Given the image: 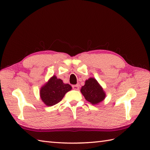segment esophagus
<instances>
[{"instance_id":"esophagus-1","label":"esophagus","mask_w":150,"mask_h":150,"mask_svg":"<svg viewBox=\"0 0 150 150\" xmlns=\"http://www.w3.org/2000/svg\"><path fill=\"white\" fill-rule=\"evenodd\" d=\"M72 88L73 89V90H79V86L78 84L73 85V86H72Z\"/></svg>"}]
</instances>
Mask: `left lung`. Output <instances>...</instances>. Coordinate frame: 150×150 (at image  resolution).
Instances as JSON below:
<instances>
[{
	"label": "left lung",
	"mask_w": 150,
	"mask_h": 150,
	"mask_svg": "<svg viewBox=\"0 0 150 150\" xmlns=\"http://www.w3.org/2000/svg\"><path fill=\"white\" fill-rule=\"evenodd\" d=\"M81 91L86 100L92 104L99 103L106 96L103 88L93 78H90L86 81L85 85L82 87Z\"/></svg>",
	"instance_id": "left-lung-1"
}]
</instances>
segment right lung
<instances>
[{
    "instance_id": "add662e5",
    "label": "right lung",
    "mask_w": 150,
    "mask_h": 150,
    "mask_svg": "<svg viewBox=\"0 0 150 150\" xmlns=\"http://www.w3.org/2000/svg\"><path fill=\"white\" fill-rule=\"evenodd\" d=\"M71 90V86L69 84H64L61 79L53 76L48 82L41 88V99L47 106H52L59 103L67 92Z\"/></svg>"
}]
</instances>
